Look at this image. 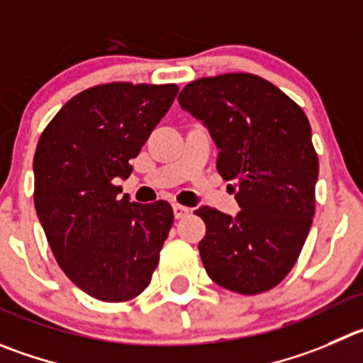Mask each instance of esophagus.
Here are the masks:
<instances>
[{
    "mask_svg": "<svg viewBox=\"0 0 363 363\" xmlns=\"http://www.w3.org/2000/svg\"><path fill=\"white\" fill-rule=\"evenodd\" d=\"M172 210H174L176 219H182V217H185L189 212H191V208H189V206L178 205V203H174V205H172Z\"/></svg>",
    "mask_w": 363,
    "mask_h": 363,
    "instance_id": "34e87169",
    "label": "esophagus"
}]
</instances>
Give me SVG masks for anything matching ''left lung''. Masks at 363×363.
I'll list each match as a JSON object with an SVG mask.
<instances>
[{"mask_svg":"<svg viewBox=\"0 0 363 363\" xmlns=\"http://www.w3.org/2000/svg\"><path fill=\"white\" fill-rule=\"evenodd\" d=\"M179 106L208 128L219 150L217 171L235 179V217L212 206L199 255L210 278L239 294H260L291 272L315 212L319 160L301 106L250 72L199 78Z\"/></svg>","mask_w":363,"mask_h":363,"instance_id":"left-lung-1","label":"left lung"}]
</instances>
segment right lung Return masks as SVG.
Returning <instances> with one entry per match:
<instances>
[{
    "label": "right lung",
    "instance_id": "1",
    "mask_svg": "<svg viewBox=\"0 0 363 363\" xmlns=\"http://www.w3.org/2000/svg\"><path fill=\"white\" fill-rule=\"evenodd\" d=\"M178 87L96 85L69 99L40 135L33 157L37 216L62 271L106 303L133 299L150 285L172 226L171 205L121 198L126 179Z\"/></svg>",
    "mask_w": 363,
    "mask_h": 363
}]
</instances>
